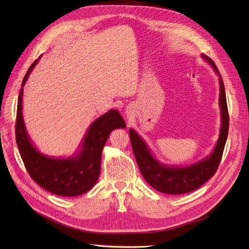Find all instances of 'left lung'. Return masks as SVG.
<instances>
[{"mask_svg":"<svg viewBox=\"0 0 249 249\" xmlns=\"http://www.w3.org/2000/svg\"><path fill=\"white\" fill-rule=\"evenodd\" d=\"M203 57L213 69L218 76L219 82V99L220 107V129L218 140L211 152L204 159L187 166H172L163 164L155 158L146 142L134 129L130 128L129 135L135 160L143 178L150 186L164 194L179 195L185 194L200 188L209 178L214 176L222 160L223 152L229 131V114L226 99V92L222 76L219 75L214 62L206 55Z\"/></svg>","mask_w":249,"mask_h":249,"instance_id":"8db88e82","label":"left lung"}]
</instances>
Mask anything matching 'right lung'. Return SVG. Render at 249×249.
<instances>
[{
  "label": "right lung",
  "instance_id": "add662e5",
  "mask_svg": "<svg viewBox=\"0 0 249 249\" xmlns=\"http://www.w3.org/2000/svg\"><path fill=\"white\" fill-rule=\"evenodd\" d=\"M39 59L26 71L18 96L16 142L27 172L39 186L58 196H79L93 188L99 178L101 153L109 133L126 128V124L117 109H109L90 124L79 150L71 157H51L41 153L27 133L22 116L23 86Z\"/></svg>",
  "mask_w": 249,
  "mask_h": 249
}]
</instances>
